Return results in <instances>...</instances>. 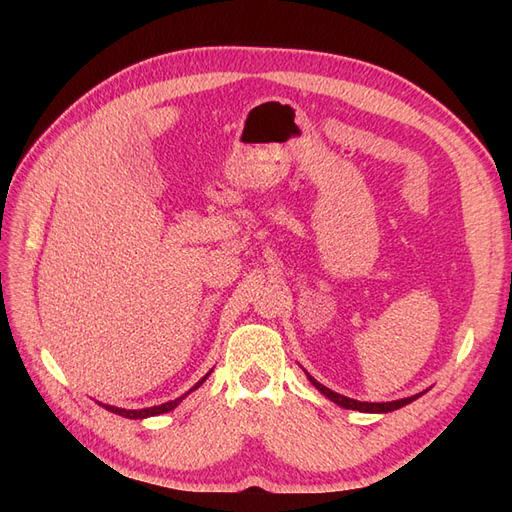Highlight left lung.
Returning <instances> with one entry per match:
<instances>
[{"mask_svg": "<svg viewBox=\"0 0 512 512\" xmlns=\"http://www.w3.org/2000/svg\"><path fill=\"white\" fill-rule=\"evenodd\" d=\"M303 371H305V369H303ZM305 376H307V380L312 382L324 397H329V399L333 401V404L342 406V408H346V410H359V412H367V414H384V412L399 410V408H404V406L412 404L414 399H418V397L427 393V391H423V393H416V395H412V397H404V399H397V401H382V404H371V401H356V399L344 397V395H339V393L327 389V386L320 384L314 376H309L307 371H305Z\"/></svg>", "mask_w": 512, "mask_h": 512, "instance_id": "8db88e82", "label": "left lung"}]
</instances>
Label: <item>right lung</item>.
Segmentation results:
<instances>
[{
	"label": "right lung",
	"mask_w": 512,
	"mask_h": 512,
	"mask_svg": "<svg viewBox=\"0 0 512 512\" xmlns=\"http://www.w3.org/2000/svg\"><path fill=\"white\" fill-rule=\"evenodd\" d=\"M211 371H213V369H209V374H205L203 378H200V380H198V382L192 386V389H190L188 393H183L181 397H177V399H173V401H166V404H160V406H153V408H143V410H126V408H115V406H108V404H100V401H98V404H100L104 410H108V412L119 414V416H126V418H134V421H136V418H149V416H158V414H164V412L175 410V408L181 404V401H183L185 397H188L192 391H196L198 386L203 384V382H205V380L211 376Z\"/></svg>",
	"instance_id": "1"
}]
</instances>
